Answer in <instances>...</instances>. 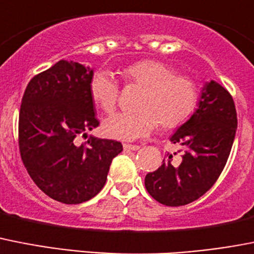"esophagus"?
Segmentation results:
<instances>
[{
  "label": "esophagus",
  "mask_w": 254,
  "mask_h": 254,
  "mask_svg": "<svg viewBox=\"0 0 254 254\" xmlns=\"http://www.w3.org/2000/svg\"><path fill=\"white\" fill-rule=\"evenodd\" d=\"M123 149H125V150L136 151L140 149V146H138V145H132V144H123Z\"/></svg>",
  "instance_id": "1"
}]
</instances>
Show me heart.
<instances>
[{
  "mask_svg": "<svg viewBox=\"0 0 254 254\" xmlns=\"http://www.w3.org/2000/svg\"><path fill=\"white\" fill-rule=\"evenodd\" d=\"M126 84L144 88L136 103V112L118 113L104 121L106 136L119 140L146 137L159 123L164 128H177L196 110L199 88L186 74L155 59H144L127 65L121 71ZM91 99L103 112L112 113L121 96V86L110 73L95 71L88 83Z\"/></svg>",
  "mask_w": 254,
  "mask_h": 254,
  "instance_id": "heart-1",
  "label": "heart"
}]
</instances>
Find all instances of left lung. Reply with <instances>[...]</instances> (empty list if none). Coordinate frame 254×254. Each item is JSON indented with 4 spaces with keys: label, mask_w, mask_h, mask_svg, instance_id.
Returning <instances> with one entry per match:
<instances>
[{
    "label": "left lung",
    "mask_w": 254,
    "mask_h": 254,
    "mask_svg": "<svg viewBox=\"0 0 254 254\" xmlns=\"http://www.w3.org/2000/svg\"><path fill=\"white\" fill-rule=\"evenodd\" d=\"M236 126L230 92L214 81L205 84L198 109L171 137L181 149L167 154L162 166L145 177L149 194L168 207L189 204L204 195L226 166Z\"/></svg>",
    "instance_id": "left-lung-1"
}]
</instances>
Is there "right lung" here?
I'll use <instances>...</instances> for the list:
<instances>
[{
    "label": "right lung",
    "mask_w": 254,
    "mask_h": 254,
    "mask_svg": "<svg viewBox=\"0 0 254 254\" xmlns=\"http://www.w3.org/2000/svg\"><path fill=\"white\" fill-rule=\"evenodd\" d=\"M94 70L60 60L28 83L19 112V150L38 188L54 200L79 204L105 185L113 158L123 150L116 140L90 136L99 126L88 83Z\"/></svg>",
    "instance_id": "1"
}]
</instances>
